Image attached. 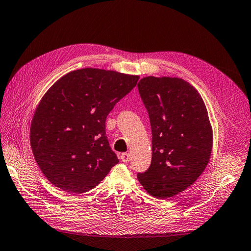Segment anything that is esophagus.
<instances>
[{
    "mask_svg": "<svg viewBox=\"0 0 251 251\" xmlns=\"http://www.w3.org/2000/svg\"><path fill=\"white\" fill-rule=\"evenodd\" d=\"M121 160H122V161H123V162L127 163V162L130 160V155H129V153H128V152L122 153V155H121Z\"/></svg>",
    "mask_w": 251,
    "mask_h": 251,
    "instance_id": "1",
    "label": "esophagus"
}]
</instances>
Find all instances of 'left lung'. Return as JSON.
I'll use <instances>...</instances> for the list:
<instances>
[{
    "label": "left lung",
    "instance_id": "left-lung-1",
    "mask_svg": "<svg viewBox=\"0 0 251 251\" xmlns=\"http://www.w3.org/2000/svg\"><path fill=\"white\" fill-rule=\"evenodd\" d=\"M151 126V163L138 179L151 195L173 197L207 168L213 133L197 90L177 77L147 76L138 83Z\"/></svg>",
    "mask_w": 251,
    "mask_h": 251
}]
</instances>
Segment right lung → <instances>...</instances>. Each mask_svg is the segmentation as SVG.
<instances>
[{
	"label": "right lung",
	"instance_id": "1",
	"mask_svg": "<svg viewBox=\"0 0 251 251\" xmlns=\"http://www.w3.org/2000/svg\"><path fill=\"white\" fill-rule=\"evenodd\" d=\"M137 75L86 68L62 76L44 94L30 124V145L48 180L69 193L96 187L119 163L106 136L114 105Z\"/></svg>",
	"mask_w": 251,
	"mask_h": 251
}]
</instances>
